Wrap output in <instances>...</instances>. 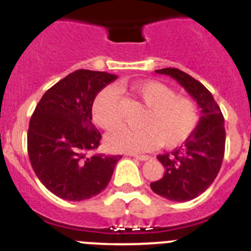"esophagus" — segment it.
Returning a JSON list of instances; mask_svg holds the SVG:
<instances>
[{
	"mask_svg": "<svg viewBox=\"0 0 251 251\" xmlns=\"http://www.w3.org/2000/svg\"><path fill=\"white\" fill-rule=\"evenodd\" d=\"M134 157L139 161H147V159L151 158V156H147V154H134Z\"/></svg>",
	"mask_w": 251,
	"mask_h": 251,
	"instance_id": "1",
	"label": "esophagus"
}]
</instances>
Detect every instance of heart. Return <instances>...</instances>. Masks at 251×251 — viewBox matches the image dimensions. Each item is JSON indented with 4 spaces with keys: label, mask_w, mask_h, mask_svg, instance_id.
I'll use <instances>...</instances> for the list:
<instances>
[{
    "label": "heart",
    "mask_w": 251,
    "mask_h": 251,
    "mask_svg": "<svg viewBox=\"0 0 251 251\" xmlns=\"http://www.w3.org/2000/svg\"><path fill=\"white\" fill-rule=\"evenodd\" d=\"M133 92L147 106L139 129L117 128L108 133L105 145L113 152L137 153L163 146L174 148L191 136L199 123V109L194 100L179 97L172 88L156 80L136 84ZM94 123L112 129L122 122V103L118 90L106 86L95 97L92 105Z\"/></svg>",
    "instance_id": "obj_1"
}]
</instances>
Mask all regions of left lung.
<instances>
[{"mask_svg":"<svg viewBox=\"0 0 251 251\" xmlns=\"http://www.w3.org/2000/svg\"><path fill=\"white\" fill-rule=\"evenodd\" d=\"M156 73L168 75L182 86L201 109V117L181 147L157 156L165 175L151 183V188L171 201L194 200L207 190L220 171L225 153L224 115L211 93L191 75L175 68L159 69Z\"/></svg>","mask_w":251,"mask_h":251,"instance_id":"left-lung-1","label":"left lung"}]
</instances>
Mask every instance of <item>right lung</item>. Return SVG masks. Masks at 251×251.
<instances>
[{"label": "right lung", "instance_id": "1", "mask_svg": "<svg viewBox=\"0 0 251 251\" xmlns=\"http://www.w3.org/2000/svg\"><path fill=\"white\" fill-rule=\"evenodd\" d=\"M117 79L105 72L76 70L43 95L30 119L27 152L37 178L68 201L100 194L122 156H88L101 134L92 123V105L103 88Z\"/></svg>", "mask_w": 251, "mask_h": 251}]
</instances>
